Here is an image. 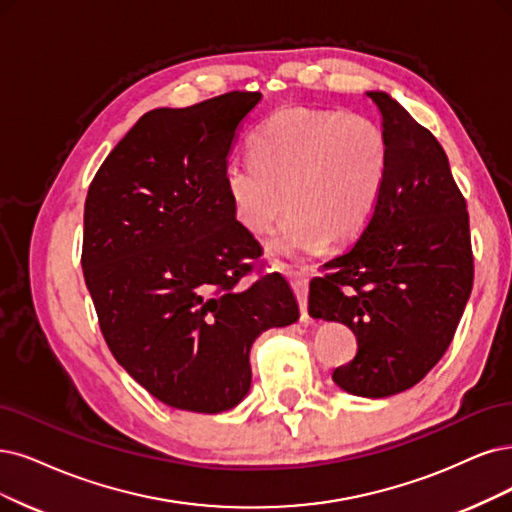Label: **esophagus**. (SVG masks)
I'll return each instance as SVG.
<instances>
[{
	"instance_id": "esophagus-1",
	"label": "esophagus",
	"mask_w": 512,
	"mask_h": 512,
	"mask_svg": "<svg viewBox=\"0 0 512 512\" xmlns=\"http://www.w3.org/2000/svg\"><path fill=\"white\" fill-rule=\"evenodd\" d=\"M287 276L293 285V291L297 295L299 301V310H301V318L308 320V274L304 270H295V268H287Z\"/></svg>"
}]
</instances>
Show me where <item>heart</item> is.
Masks as SVG:
<instances>
[{
	"label": "heart",
	"instance_id": "obj_1",
	"mask_svg": "<svg viewBox=\"0 0 512 512\" xmlns=\"http://www.w3.org/2000/svg\"><path fill=\"white\" fill-rule=\"evenodd\" d=\"M253 162L225 168V189L238 221L268 234L272 257L344 246L375 213L390 168V141L375 120L342 109L285 107L253 135Z\"/></svg>",
	"mask_w": 512,
	"mask_h": 512
}]
</instances>
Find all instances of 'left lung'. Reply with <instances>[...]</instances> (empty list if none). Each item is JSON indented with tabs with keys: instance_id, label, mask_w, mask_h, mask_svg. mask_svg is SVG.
Listing matches in <instances>:
<instances>
[{
	"instance_id": "obj_1",
	"label": "left lung",
	"mask_w": 512,
	"mask_h": 512,
	"mask_svg": "<svg viewBox=\"0 0 512 512\" xmlns=\"http://www.w3.org/2000/svg\"><path fill=\"white\" fill-rule=\"evenodd\" d=\"M390 141L384 192L365 230L310 282L308 312L356 335L333 380L384 399L418 384L447 352L475 278L466 198L445 149L386 92H369Z\"/></svg>"
}]
</instances>
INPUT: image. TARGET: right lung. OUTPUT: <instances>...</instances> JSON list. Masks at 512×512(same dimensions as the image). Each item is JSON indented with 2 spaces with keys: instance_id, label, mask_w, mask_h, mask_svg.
Listing matches in <instances>:
<instances>
[{
  "instance_id": "right-lung-1",
  "label": "right lung",
  "mask_w": 512,
  "mask_h": 512,
  "mask_svg": "<svg viewBox=\"0 0 512 512\" xmlns=\"http://www.w3.org/2000/svg\"><path fill=\"white\" fill-rule=\"evenodd\" d=\"M259 101L234 90L147 111L88 187L82 270L101 333L132 380L175 409L238 405L255 339L299 316L287 278L256 270L263 249L223 179Z\"/></svg>"
}]
</instances>
